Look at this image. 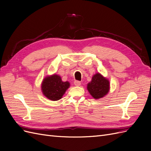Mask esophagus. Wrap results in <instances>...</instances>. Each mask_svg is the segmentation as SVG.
Returning <instances> with one entry per match:
<instances>
[{
    "instance_id": "1",
    "label": "esophagus",
    "mask_w": 151,
    "mask_h": 151,
    "mask_svg": "<svg viewBox=\"0 0 151 151\" xmlns=\"http://www.w3.org/2000/svg\"><path fill=\"white\" fill-rule=\"evenodd\" d=\"M74 84H75L76 86H81V82H80V81H74Z\"/></svg>"
}]
</instances>
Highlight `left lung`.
Listing matches in <instances>:
<instances>
[{"label": "left lung", "instance_id": "obj_1", "mask_svg": "<svg viewBox=\"0 0 151 151\" xmlns=\"http://www.w3.org/2000/svg\"><path fill=\"white\" fill-rule=\"evenodd\" d=\"M110 84L106 77L98 72L93 75L91 81L87 84V89L94 99L104 97L109 91Z\"/></svg>", "mask_w": 151, "mask_h": 151}]
</instances>
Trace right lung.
<instances>
[{
  "label": "right lung",
  "instance_id": "obj_1",
  "mask_svg": "<svg viewBox=\"0 0 151 151\" xmlns=\"http://www.w3.org/2000/svg\"><path fill=\"white\" fill-rule=\"evenodd\" d=\"M69 87V82L62 81L61 77L56 74L45 77L41 84L43 94L52 101L60 99Z\"/></svg>",
  "mask_w": 151,
  "mask_h": 151
}]
</instances>
